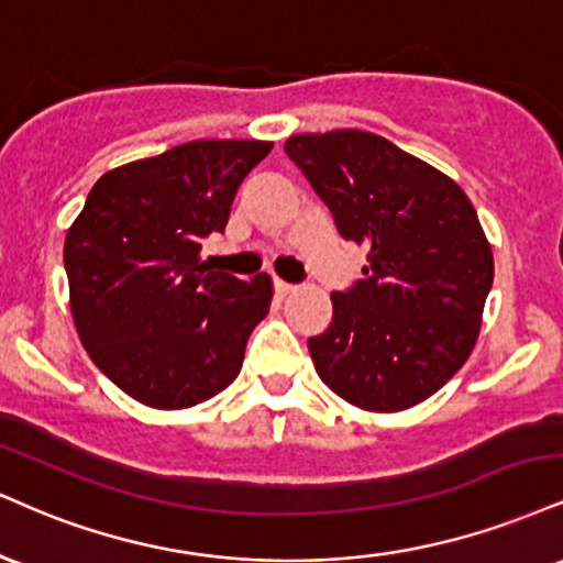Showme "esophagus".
I'll list each match as a JSON object with an SVG mask.
<instances>
[{
    "label": "esophagus",
    "instance_id": "esophagus-1",
    "mask_svg": "<svg viewBox=\"0 0 563 563\" xmlns=\"http://www.w3.org/2000/svg\"><path fill=\"white\" fill-rule=\"evenodd\" d=\"M275 288H277V294H280V296H288V294H294V290H296L294 283L280 280V277H275Z\"/></svg>",
    "mask_w": 563,
    "mask_h": 563
}]
</instances>
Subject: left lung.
<instances>
[{"mask_svg":"<svg viewBox=\"0 0 563 563\" xmlns=\"http://www.w3.org/2000/svg\"><path fill=\"white\" fill-rule=\"evenodd\" d=\"M288 157L330 207L367 264L333 322L309 338L317 375L364 411L422 404L475 349L493 252L475 207L449 175L377 133L341 128L296 133Z\"/></svg>","mask_w":563,"mask_h":563,"instance_id":"obj_1","label":"left lung"}]
</instances>
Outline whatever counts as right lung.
<instances>
[{
    "label": "right lung",
    "instance_id": "1",
    "mask_svg": "<svg viewBox=\"0 0 563 563\" xmlns=\"http://www.w3.org/2000/svg\"><path fill=\"white\" fill-rule=\"evenodd\" d=\"M273 141L199 139L114 167L65 235L70 311L91 362L152 409H188L239 377L273 277L212 273L201 239L222 233L241 180Z\"/></svg>",
    "mask_w": 563,
    "mask_h": 563
}]
</instances>
